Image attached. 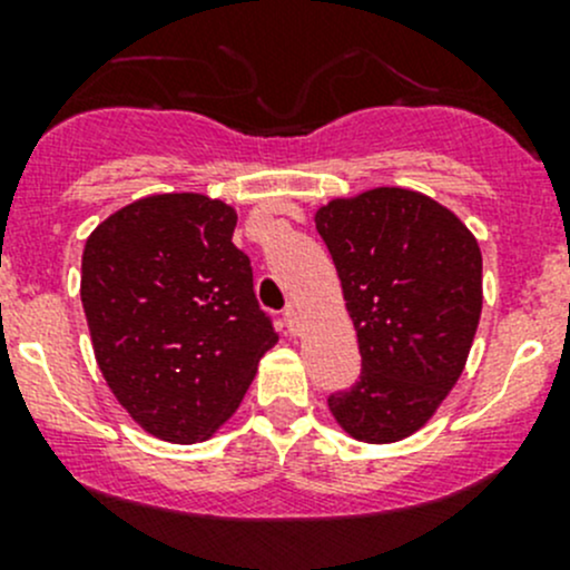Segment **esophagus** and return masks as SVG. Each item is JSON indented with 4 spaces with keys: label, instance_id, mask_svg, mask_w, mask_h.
I'll list each match as a JSON object with an SVG mask.
<instances>
[{
    "label": "esophagus",
    "instance_id": "esophagus-1",
    "mask_svg": "<svg viewBox=\"0 0 570 570\" xmlns=\"http://www.w3.org/2000/svg\"><path fill=\"white\" fill-rule=\"evenodd\" d=\"M284 322H286V331H289L292 336H297V333H301L303 320H301V312H297L295 306L286 308V312H284Z\"/></svg>",
    "mask_w": 570,
    "mask_h": 570
}]
</instances>
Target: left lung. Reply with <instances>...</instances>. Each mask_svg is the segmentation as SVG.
I'll return each mask as SVG.
<instances>
[{"instance_id":"8db88e82","label":"left lung","mask_w":570,"mask_h":570,"mask_svg":"<svg viewBox=\"0 0 570 570\" xmlns=\"http://www.w3.org/2000/svg\"><path fill=\"white\" fill-rule=\"evenodd\" d=\"M361 350V377L331 394L338 428L364 444L422 430L463 375L482 314V253L444 204L372 187L320 206Z\"/></svg>"}]
</instances>
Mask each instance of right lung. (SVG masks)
<instances>
[{"label": "right lung", "instance_id": "obj_1", "mask_svg": "<svg viewBox=\"0 0 570 570\" xmlns=\"http://www.w3.org/2000/svg\"><path fill=\"white\" fill-rule=\"evenodd\" d=\"M234 228L226 200L163 193L109 215L85 243L79 295L96 364L159 441L212 439L278 342Z\"/></svg>", "mask_w": 570, "mask_h": 570}]
</instances>
